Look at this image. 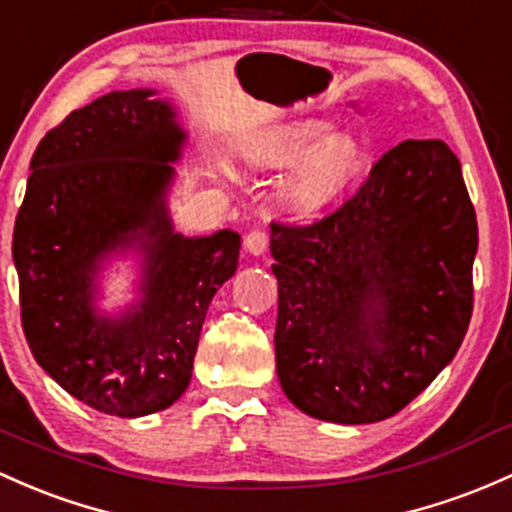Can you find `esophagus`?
I'll use <instances>...</instances> for the list:
<instances>
[{
  "mask_svg": "<svg viewBox=\"0 0 512 512\" xmlns=\"http://www.w3.org/2000/svg\"><path fill=\"white\" fill-rule=\"evenodd\" d=\"M244 246L251 256H263L268 249V234L261 232V229H254V232L246 234Z\"/></svg>",
  "mask_w": 512,
  "mask_h": 512,
  "instance_id": "1",
  "label": "esophagus"
}]
</instances>
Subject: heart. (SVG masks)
Returning <instances> with one entry per match:
<instances>
[{"mask_svg": "<svg viewBox=\"0 0 512 512\" xmlns=\"http://www.w3.org/2000/svg\"><path fill=\"white\" fill-rule=\"evenodd\" d=\"M256 170H288L278 188L280 205L293 214H317L337 202L366 166V148L351 134H334L322 119H295L268 129L246 148Z\"/></svg>", "mask_w": 512, "mask_h": 512, "instance_id": "b5f03b06", "label": "heart"}]
</instances>
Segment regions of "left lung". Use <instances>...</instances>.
Wrapping results in <instances>:
<instances>
[{
  "mask_svg": "<svg viewBox=\"0 0 512 512\" xmlns=\"http://www.w3.org/2000/svg\"><path fill=\"white\" fill-rule=\"evenodd\" d=\"M476 212L439 139L383 153L339 210L271 224L276 368L305 415L368 425L403 410L469 329Z\"/></svg>",
  "mask_w": 512,
  "mask_h": 512,
  "instance_id": "obj_1",
  "label": "left lung"
}]
</instances>
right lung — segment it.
Here are the masks:
<instances>
[{
    "mask_svg": "<svg viewBox=\"0 0 512 512\" xmlns=\"http://www.w3.org/2000/svg\"><path fill=\"white\" fill-rule=\"evenodd\" d=\"M156 90H114L48 131L31 158L12 256L38 366L90 408L166 410L190 386L207 307L239 266L241 236L175 232L168 195L188 131ZM140 256V298L104 313L109 257Z\"/></svg>",
    "mask_w": 512,
    "mask_h": 512,
    "instance_id": "1",
    "label": "right lung"
}]
</instances>
